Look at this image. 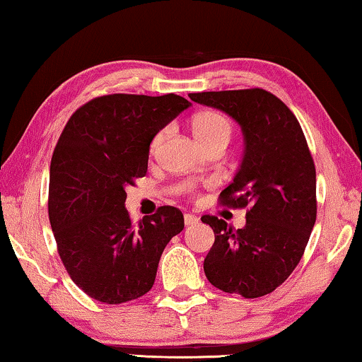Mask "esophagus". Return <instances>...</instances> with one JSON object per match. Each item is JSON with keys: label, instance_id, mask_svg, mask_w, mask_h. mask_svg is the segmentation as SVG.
I'll return each instance as SVG.
<instances>
[{"label": "esophagus", "instance_id": "1", "mask_svg": "<svg viewBox=\"0 0 362 362\" xmlns=\"http://www.w3.org/2000/svg\"><path fill=\"white\" fill-rule=\"evenodd\" d=\"M199 222V217H196L194 214H185V224L186 226H194Z\"/></svg>", "mask_w": 362, "mask_h": 362}]
</instances>
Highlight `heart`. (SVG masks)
I'll return each instance as SVG.
<instances>
[{"label":"heart","mask_w":362,"mask_h":362,"mask_svg":"<svg viewBox=\"0 0 362 362\" xmlns=\"http://www.w3.org/2000/svg\"><path fill=\"white\" fill-rule=\"evenodd\" d=\"M191 128L192 133H194L196 140L201 143L206 150H209L212 146L217 145H227L230 140L232 135V123L226 115H222L221 112L216 110H204L196 113L191 120ZM165 138V132H160L158 135L153 138L151 148L160 145Z\"/></svg>","instance_id":"b5f03b06"}]
</instances>
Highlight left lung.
<instances>
[{"instance_id":"left-lung-1","label":"left lung","mask_w":362,"mask_h":362,"mask_svg":"<svg viewBox=\"0 0 362 362\" xmlns=\"http://www.w3.org/2000/svg\"><path fill=\"white\" fill-rule=\"evenodd\" d=\"M192 102L234 118L244 156L221 204L249 207L234 230L202 216L214 230L204 274L216 288L244 298L272 293L298 265L316 221V171L303 130L288 107L264 88L189 93Z\"/></svg>"}]
</instances>
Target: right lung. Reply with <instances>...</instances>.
I'll return each instance as SVG.
<instances>
[{
  "mask_svg": "<svg viewBox=\"0 0 362 362\" xmlns=\"http://www.w3.org/2000/svg\"><path fill=\"white\" fill-rule=\"evenodd\" d=\"M187 107L175 93H113L77 108L61 133L49 176V221L67 274L93 300L118 305L150 291L163 250L185 229L173 206L133 224L125 189L146 175L156 133Z\"/></svg>",
  "mask_w": 362,
  "mask_h": 362,
  "instance_id": "add662e5",
  "label": "right lung"
}]
</instances>
